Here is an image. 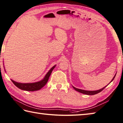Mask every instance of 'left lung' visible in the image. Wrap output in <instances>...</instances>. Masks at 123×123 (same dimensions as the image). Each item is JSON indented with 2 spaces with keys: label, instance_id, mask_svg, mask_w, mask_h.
I'll list each match as a JSON object with an SVG mask.
<instances>
[{
  "label": "left lung",
  "instance_id": "8db88e82",
  "mask_svg": "<svg viewBox=\"0 0 123 123\" xmlns=\"http://www.w3.org/2000/svg\"><path fill=\"white\" fill-rule=\"evenodd\" d=\"M116 75L115 76H114V77L113 78V79H112V80H111V81H112L113 79H114V78H115V76H116ZM110 82V83H111ZM109 83V84H110ZM73 87H74V89L75 90H76L77 91H78V92H80V93H83V94H87V95H94V94H97V93H99L100 92H101V91H102L103 90H104L105 87H106V86H105L104 88H102V89H100V90H97V91H85V90H81V89H77V88H76V87H74L73 86Z\"/></svg>",
  "mask_w": 123,
  "mask_h": 123
}]
</instances>
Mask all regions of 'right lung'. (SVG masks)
Wrapping results in <instances>:
<instances>
[{"label":"right lung","mask_w":123,"mask_h":123,"mask_svg":"<svg viewBox=\"0 0 123 123\" xmlns=\"http://www.w3.org/2000/svg\"><path fill=\"white\" fill-rule=\"evenodd\" d=\"M55 66L52 68L49 71L47 72L46 76H45V78L43 79L42 80L38 82L33 83H17L16 81H14L11 79L12 83L16 86L17 87L19 88L21 90H25V91H37V90H40L42 89L43 87L46 85L47 81H48L50 75L51 74V72L52 71L54 68H55Z\"/></svg>","instance_id":"right-lung-1"}]
</instances>
